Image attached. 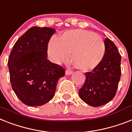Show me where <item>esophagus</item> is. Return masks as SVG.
<instances>
[{
    "instance_id": "34e87169",
    "label": "esophagus",
    "mask_w": 132,
    "mask_h": 132,
    "mask_svg": "<svg viewBox=\"0 0 132 132\" xmlns=\"http://www.w3.org/2000/svg\"><path fill=\"white\" fill-rule=\"evenodd\" d=\"M65 74H66V75H70L72 74V71L70 70H66V72H65Z\"/></svg>"
}]
</instances>
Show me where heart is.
<instances>
[{"label": "heart", "mask_w": 132, "mask_h": 132, "mask_svg": "<svg viewBox=\"0 0 132 132\" xmlns=\"http://www.w3.org/2000/svg\"><path fill=\"white\" fill-rule=\"evenodd\" d=\"M103 38L91 31L76 29L64 32L57 38H51L48 53L53 62H66L71 53V59L77 68L85 72L95 69L105 55Z\"/></svg>", "instance_id": "1"}]
</instances>
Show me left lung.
<instances>
[{
	"mask_svg": "<svg viewBox=\"0 0 132 132\" xmlns=\"http://www.w3.org/2000/svg\"><path fill=\"white\" fill-rule=\"evenodd\" d=\"M105 55L102 62L92 72L79 91L81 99L92 106L108 103L114 97L121 78V60L117 47L108 37L104 39Z\"/></svg>",
	"mask_w": 132,
	"mask_h": 132,
	"instance_id": "obj_1",
	"label": "left lung"
}]
</instances>
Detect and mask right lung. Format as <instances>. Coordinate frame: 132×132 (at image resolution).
I'll use <instances>...</instances> for the list:
<instances>
[{
    "instance_id": "obj_1",
    "label": "right lung",
    "mask_w": 132,
    "mask_h": 132,
    "mask_svg": "<svg viewBox=\"0 0 132 132\" xmlns=\"http://www.w3.org/2000/svg\"><path fill=\"white\" fill-rule=\"evenodd\" d=\"M55 30L33 26L18 39L8 60L10 81L16 96L25 104L38 106L54 96L62 66L47 60V45Z\"/></svg>"
}]
</instances>
